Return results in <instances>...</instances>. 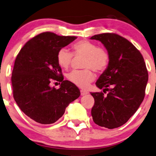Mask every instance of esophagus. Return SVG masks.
<instances>
[{
  "label": "esophagus",
  "mask_w": 156,
  "mask_h": 156,
  "mask_svg": "<svg viewBox=\"0 0 156 156\" xmlns=\"http://www.w3.org/2000/svg\"><path fill=\"white\" fill-rule=\"evenodd\" d=\"M80 93H81V95L82 96H84V95H85V94H88V92H86V91H84V90H80Z\"/></svg>",
  "instance_id": "1"
}]
</instances>
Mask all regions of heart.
<instances>
[{
    "mask_svg": "<svg viewBox=\"0 0 156 156\" xmlns=\"http://www.w3.org/2000/svg\"><path fill=\"white\" fill-rule=\"evenodd\" d=\"M74 54L76 56H84L83 70H74L67 75L69 81L80 88H86L94 80V74L104 71L109 63L108 52L102 47H99L93 42L82 40L72 46ZM73 55L66 48H61L57 54V62L61 67L68 69L72 64Z\"/></svg>",
    "mask_w": 156,
    "mask_h": 156,
    "instance_id": "1",
    "label": "heart"
}]
</instances>
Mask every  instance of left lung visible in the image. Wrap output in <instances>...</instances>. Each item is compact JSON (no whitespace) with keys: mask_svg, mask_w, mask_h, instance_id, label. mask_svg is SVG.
Instances as JSON below:
<instances>
[{"mask_svg":"<svg viewBox=\"0 0 156 156\" xmlns=\"http://www.w3.org/2000/svg\"><path fill=\"white\" fill-rule=\"evenodd\" d=\"M109 54L108 66L96 82L102 92L94 99L91 114L99 126L109 129L124 125L135 114L145 97L148 74L142 54L126 38L112 33L94 35Z\"/></svg>","mask_w":156,"mask_h":156,"instance_id":"left-lung-1","label":"left lung"}]
</instances>
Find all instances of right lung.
<instances>
[{"label":"right lung","instance_id":"right-lung-1","mask_svg":"<svg viewBox=\"0 0 156 156\" xmlns=\"http://www.w3.org/2000/svg\"><path fill=\"white\" fill-rule=\"evenodd\" d=\"M76 38L44 32L26 42L16 56L11 76L13 98L36 122H55L80 95L75 84L64 80L57 62L58 51ZM52 80L62 82L58 90L50 86Z\"/></svg>","mask_w":156,"mask_h":156}]
</instances>
